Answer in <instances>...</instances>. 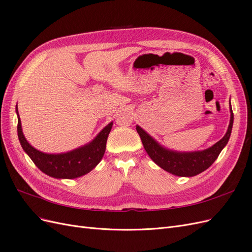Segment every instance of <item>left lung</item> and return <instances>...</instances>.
Returning a JSON list of instances; mask_svg holds the SVG:
<instances>
[{"mask_svg":"<svg viewBox=\"0 0 252 252\" xmlns=\"http://www.w3.org/2000/svg\"><path fill=\"white\" fill-rule=\"evenodd\" d=\"M232 125L233 112L230 105V122L226 134L208 149L192 152H179L167 149L138 125H136V131L140 134L145 150L158 166L178 177H194L209 168L218 158L220 151L229 141Z\"/></svg>","mask_w":252,"mask_h":252,"instance_id":"obj_1","label":"left lung"}]
</instances>
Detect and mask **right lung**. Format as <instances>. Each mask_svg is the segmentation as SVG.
<instances>
[{
	"label": "right lung",
	"instance_id": "add662e5",
	"mask_svg": "<svg viewBox=\"0 0 252 252\" xmlns=\"http://www.w3.org/2000/svg\"><path fill=\"white\" fill-rule=\"evenodd\" d=\"M18 114V136L22 148L32 159L35 166L49 177L56 179H75L93 170L100 163L105 149L106 142L112 127V122L98 133L90 143L84 145L74 150L64 152V154H45L35 149L25 139L22 131L21 120Z\"/></svg>",
	"mask_w": 252,
	"mask_h": 252
}]
</instances>
